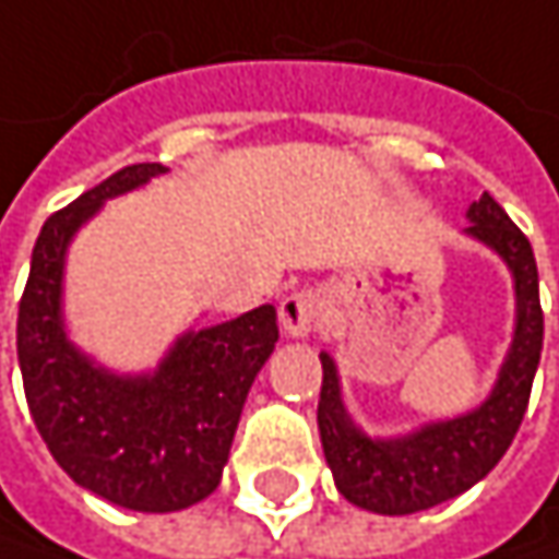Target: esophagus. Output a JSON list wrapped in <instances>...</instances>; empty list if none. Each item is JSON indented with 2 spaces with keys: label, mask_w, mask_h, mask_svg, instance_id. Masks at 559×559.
<instances>
[{
  "label": "esophagus",
  "mask_w": 559,
  "mask_h": 559,
  "mask_svg": "<svg viewBox=\"0 0 559 559\" xmlns=\"http://www.w3.org/2000/svg\"><path fill=\"white\" fill-rule=\"evenodd\" d=\"M321 308H324V299L318 293H311V289L293 293V296H286V299L280 301V324H283V331L289 337H311L314 328H318Z\"/></svg>",
  "instance_id": "obj_1"
}]
</instances>
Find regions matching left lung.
<instances>
[{
  "instance_id": "8db88e82",
  "label": "left lung",
  "mask_w": 559,
  "mask_h": 559,
  "mask_svg": "<svg viewBox=\"0 0 559 559\" xmlns=\"http://www.w3.org/2000/svg\"><path fill=\"white\" fill-rule=\"evenodd\" d=\"M464 235L487 245L515 283V331L487 401L452 419L426 423L407 436L379 439L362 432L340 391L334 356L321 353L318 429L334 484L359 509L379 515H411L455 499L484 480L512 445L538 372L544 311L538 296V263L528 238L506 216L490 193L467 210Z\"/></svg>"
}]
</instances>
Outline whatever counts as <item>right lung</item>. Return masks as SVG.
I'll list each match as a JSON object with an SVG mask.
<instances>
[{
	"mask_svg": "<svg viewBox=\"0 0 559 559\" xmlns=\"http://www.w3.org/2000/svg\"><path fill=\"white\" fill-rule=\"evenodd\" d=\"M158 175L155 162L130 165L44 222L19 305V366L37 432L79 487L133 512H178L219 487L248 391L280 340L276 308L260 305L180 334L155 372L136 376L104 369L69 340V241L107 200Z\"/></svg>",
	"mask_w": 559,
	"mask_h": 559,
	"instance_id": "add662e5",
	"label": "right lung"
}]
</instances>
